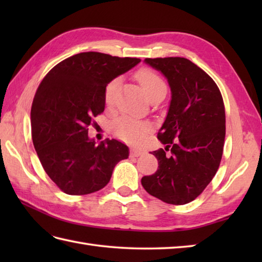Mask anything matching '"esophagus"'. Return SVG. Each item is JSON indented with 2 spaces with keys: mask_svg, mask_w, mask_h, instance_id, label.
Here are the masks:
<instances>
[{
  "mask_svg": "<svg viewBox=\"0 0 262 262\" xmlns=\"http://www.w3.org/2000/svg\"><path fill=\"white\" fill-rule=\"evenodd\" d=\"M143 154H144L143 149H140V148H132L130 149V155H132V157H134V158L141 157V155H143Z\"/></svg>",
  "mask_w": 262,
  "mask_h": 262,
  "instance_id": "34e87169",
  "label": "esophagus"
}]
</instances>
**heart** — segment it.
I'll use <instances>...</instances> for the list:
<instances>
[{"label": "heart", "mask_w": 262, "mask_h": 262, "mask_svg": "<svg viewBox=\"0 0 262 262\" xmlns=\"http://www.w3.org/2000/svg\"><path fill=\"white\" fill-rule=\"evenodd\" d=\"M135 76L149 99L158 93H166L165 82L155 72L143 69L138 71ZM117 85H118V79H115L110 81L104 89V101L108 105L114 103ZM113 130L115 135L121 138L122 141L128 143H141L145 140L149 127L146 124L128 118V117H119L113 122Z\"/></svg>", "instance_id": "1"}]
</instances>
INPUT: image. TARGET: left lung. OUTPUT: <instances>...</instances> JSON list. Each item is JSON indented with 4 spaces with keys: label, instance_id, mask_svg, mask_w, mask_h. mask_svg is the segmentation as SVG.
<instances>
[{
    "label": "left lung",
    "instance_id": "1",
    "mask_svg": "<svg viewBox=\"0 0 262 262\" xmlns=\"http://www.w3.org/2000/svg\"><path fill=\"white\" fill-rule=\"evenodd\" d=\"M171 89L168 114L158 138L170 149L153 151L159 169L142 178V186L166 204L196 199L216 174L225 140V108L211 77L183 57L146 58Z\"/></svg>",
    "mask_w": 262,
    "mask_h": 262
}]
</instances>
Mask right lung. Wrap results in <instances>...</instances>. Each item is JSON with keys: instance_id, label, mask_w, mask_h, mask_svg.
I'll return each mask as SVG.
<instances>
[{"instance_id": "add662e5", "label": "right lung", "mask_w": 262, "mask_h": 262, "mask_svg": "<svg viewBox=\"0 0 262 262\" xmlns=\"http://www.w3.org/2000/svg\"><path fill=\"white\" fill-rule=\"evenodd\" d=\"M140 58L86 52L58 63L43 77L31 105V135L43 170L68 194H88L110 181L116 164L129 155L117 140L97 145L88 136L93 117L104 110V89Z\"/></svg>"}]
</instances>
